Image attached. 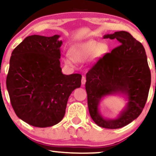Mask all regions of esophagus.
Masks as SVG:
<instances>
[{"instance_id":"esophagus-1","label":"esophagus","mask_w":156,"mask_h":156,"mask_svg":"<svg viewBox=\"0 0 156 156\" xmlns=\"http://www.w3.org/2000/svg\"><path fill=\"white\" fill-rule=\"evenodd\" d=\"M85 83H86V77L83 76L82 78V85H84V84H85Z\"/></svg>"}]
</instances>
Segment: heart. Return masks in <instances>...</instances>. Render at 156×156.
I'll return each instance as SVG.
<instances>
[{"label": "heart", "instance_id": "heart-1", "mask_svg": "<svg viewBox=\"0 0 156 156\" xmlns=\"http://www.w3.org/2000/svg\"><path fill=\"white\" fill-rule=\"evenodd\" d=\"M108 51L109 45L107 43L90 39L72 46L69 51L71 56H66L64 61L66 65L74 66L76 62H84L91 56L93 60L101 58Z\"/></svg>", "mask_w": 156, "mask_h": 156}]
</instances>
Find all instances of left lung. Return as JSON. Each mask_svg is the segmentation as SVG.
Listing matches in <instances>:
<instances>
[{
	"label": "left lung",
	"mask_w": 156,
	"mask_h": 156,
	"mask_svg": "<svg viewBox=\"0 0 156 156\" xmlns=\"http://www.w3.org/2000/svg\"><path fill=\"white\" fill-rule=\"evenodd\" d=\"M103 38H116L120 45L100 58L87 73L88 108L98 126L118 129L128 125L142 112L151 87V71L144 47L130 33L117 31ZM114 94L124 96L126 106L117 119H105L98 110L99 102L105 96Z\"/></svg>",
	"instance_id": "left-lung-1"
}]
</instances>
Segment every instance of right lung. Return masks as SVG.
<instances>
[{
	"label": "right lung",
	"instance_id": "right-lung-1",
	"mask_svg": "<svg viewBox=\"0 0 156 156\" xmlns=\"http://www.w3.org/2000/svg\"><path fill=\"white\" fill-rule=\"evenodd\" d=\"M59 35H32L14 48L6 87L14 112L34 127L56 125L65 115L71 93L80 87L82 75L62 74Z\"/></svg>",
	"mask_w": 156,
	"mask_h": 156
}]
</instances>
